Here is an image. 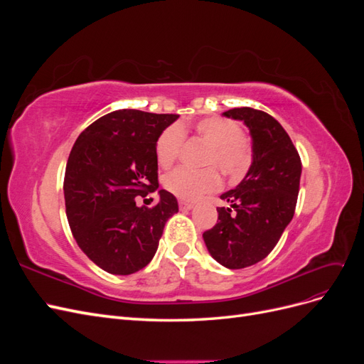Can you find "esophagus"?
I'll return each mask as SVG.
<instances>
[{"instance_id":"esophagus-1","label":"esophagus","mask_w":364,"mask_h":364,"mask_svg":"<svg viewBox=\"0 0 364 364\" xmlns=\"http://www.w3.org/2000/svg\"><path fill=\"white\" fill-rule=\"evenodd\" d=\"M179 206H181V209H186V211H188V209L194 208V203L188 202V200H179Z\"/></svg>"}]
</instances>
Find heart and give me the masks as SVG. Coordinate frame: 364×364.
I'll use <instances>...</instances> for the list:
<instances>
[{
    "mask_svg": "<svg viewBox=\"0 0 364 364\" xmlns=\"http://www.w3.org/2000/svg\"><path fill=\"white\" fill-rule=\"evenodd\" d=\"M196 132L208 144H211L206 159L208 164H217L218 168L230 178H238L245 173L250 156L243 141V129L237 123L220 117L203 118L196 124ZM183 139L185 134L179 124H173L162 132L155 147L156 161L161 167L168 168L178 159ZM218 185L220 176L214 167L203 170L179 167L164 178L165 188L183 200H194L217 190Z\"/></svg>",
    "mask_w": 364,
    "mask_h": 364,
    "instance_id": "heart-1",
    "label": "heart"
}]
</instances>
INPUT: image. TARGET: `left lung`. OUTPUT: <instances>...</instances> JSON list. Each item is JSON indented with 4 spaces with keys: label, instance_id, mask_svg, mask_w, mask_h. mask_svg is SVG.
Masks as SVG:
<instances>
[{
    "label": "left lung",
    "instance_id": "left-lung-1",
    "mask_svg": "<svg viewBox=\"0 0 364 364\" xmlns=\"http://www.w3.org/2000/svg\"><path fill=\"white\" fill-rule=\"evenodd\" d=\"M225 117L243 121L252 138V164L234 190L220 196L218 222L203 241L226 269H245L266 258L294 215L302 164L284 127L272 115L235 107Z\"/></svg>",
    "mask_w": 364,
    "mask_h": 364
}]
</instances>
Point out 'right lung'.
Wrapping results in <instances>:
<instances>
[{"label":"right lung","mask_w":364,"mask_h":364,"mask_svg":"<svg viewBox=\"0 0 364 364\" xmlns=\"http://www.w3.org/2000/svg\"><path fill=\"white\" fill-rule=\"evenodd\" d=\"M179 115L119 109L87 126L75 139L63 181L71 232L85 255L112 274H132L155 257L176 197L138 206L135 197L158 190L156 141Z\"/></svg>","instance_id":"obj_1"}]
</instances>
